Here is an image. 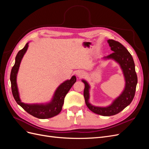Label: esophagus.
<instances>
[{
    "label": "esophagus",
    "instance_id": "1",
    "mask_svg": "<svg viewBox=\"0 0 149 149\" xmlns=\"http://www.w3.org/2000/svg\"><path fill=\"white\" fill-rule=\"evenodd\" d=\"M84 74H85L84 72L82 70H79L76 72V75H77V76H78V77H81V76H83Z\"/></svg>",
    "mask_w": 149,
    "mask_h": 149
}]
</instances>
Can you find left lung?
Returning <instances> with one entry per match:
<instances>
[{"mask_svg": "<svg viewBox=\"0 0 149 149\" xmlns=\"http://www.w3.org/2000/svg\"><path fill=\"white\" fill-rule=\"evenodd\" d=\"M107 43L109 45L111 49L114 53L108 56H104L103 59L114 60L120 65L123 72L125 82L123 91L119 96L115 99L111 105L107 107L95 106L89 102V85L86 81L82 80L85 86L84 97L86 104L94 113L103 116L116 115L129 106L133 100L137 84V76L135 69L134 61L130 53L120 43L114 40H108Z\"/></svg>", "mask_w": 149, "mask_h": 149, "instance_id": "left-lung-1", "label": "left lung"}]
</instances>
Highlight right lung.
Wrapping results in <instances>:
<instances>
[{
  "label": "right lung",
  "mask_w": 149,
  "mask_h": 149,
  "mask_svg": "<svg viewBox=\"0 0 149 149\" xmlns=\"http://www.w3.org/2000/svg\"><path fill=\"white\" fill-rule=\"evenodd\" d=\"M28 47L29 43L25 45L23 49L18 52L15 57V64L11 70L10 79L13 96L18 104L31 116L38 119L51 118L58 115L61 112L64 103L65 97L72 86L76 82V78L75 76H73L70 79L66 80L61 83L56 89L52 100L46 104H31L22 102L20 100L19 89L17 87V76L21 61L27 50Z\"/></svg>",
  "instance_id": "1"
}]
</instances>
